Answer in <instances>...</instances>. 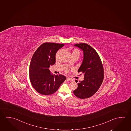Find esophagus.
I'll return each mask as SVG.
<instances>
[{"label": "esophagus", "mask_w": 131, "mask_h": 131, "mask_svg": "<svg viewBox=\"0 0 131 131\" xmlns=\"http://www.w3.org/2000/svg\"><path fill=\"white\" fill-rule=\"evenodd\" d=\"M67 81H72L73 80L72 79H71L70 78H67Z\"/></svg>", "instance_id": "1"}]
</instances>
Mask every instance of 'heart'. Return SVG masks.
<instances>
[{
  "label": "heart",
  "instance_id": "b5f03b06",
  "mask_svg": "<svg viewBox=\"0 0 131 131\" xmlns=\"http://www.w3.org/2000/svg\"><path fill=\"white\" fill-rule=\"evenodd\" d=\"M72 53H77L78 54H80V52H79V50H74L73 52Z\"/></svg>",
  "mask_w": 131,
  "mask_h": 131
}]
</instances>
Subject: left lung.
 Listing matches in <instances>:
<instances>
[{
    "instance_id": "8db88e82",
    "label": "left lung",
    "mask_w": 131,
    "mask_h": 131,
    "mask_svg": "<svg viewBox=\"0 0 131 131\" xmlns=\"http://www.w3.org/2000/svg\"><path fill=\"white\" fill-rule=\"evenodd\" d=\"M74 46L83 51V61L78 72L82 73L84 78L79 82L75 81L78 87L73 93L79 98L85 99L96 93L102 85L104 78L103 67L98 54L91 46L85 43Z\"/></svg>"
}]
</instances>
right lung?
<instances>
[{
    "instance_id": "1",
    "label": "right lung",
    "mask_w": 131,
    "mask_h": 131,
    "mask_svg": "<svg viewBox=\"0 0 131 131\" xmlns=\"http://www.w3.org/2000/svg\"><path fill=\"white\" fill-rule=\"evenodd\" d=\"M64 44L45 43L38 48L31 59L29 68L30 81L38 93L50 95L56 92L66 80L62 75H54L49 70L56 63V52Z\"/></svg>"
}]
</instances>
